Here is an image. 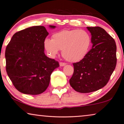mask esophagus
<instances>
[{
    "instance_id": "obj_1",
    "label": "esophagus",
    "mask_w": 124,
    "mask_h": 124,
    "mask_svg": "<svg viewBox=\"0 0 124 124\" xmlns=\"http://www.w3.org/2000/svg\"><path fill=\"white\" fill-rule=\"evenodd\" d=\"M66 63H65V62H59V65L61 66H64L66 65Z\"/></svg>"
}]
</instances>
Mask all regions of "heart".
Segmentation results:
<instances>
[{
  "label": "heart",
  "instance_id": "obj_1",
  "mask_svg": "<svg viewBox=\"0 0 124 124\" xmlns=\"http://www.w3.org/2000/svg\"><path fill=\"white\" fill-rule=\"evenodd\" d=\"M91 37L86 31L78 29L62 30L52 35V39H46L44 47L47 52L55 57L59 50L67 61L77 62L85 58L90 50Z\"/></svg>",
  "mask_w": 124,
  "mask_h": 124
}]
</instances>
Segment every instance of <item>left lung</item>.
I'll return each instance as SVG.
<instances>
[{"label": "left lung", "mask_w": 124, "mask_h": 124, "mask_svg": "<svg viewBox=\"0 0 124 124\" xmlns=\"http://www.w3.org/2000/svg\"><path fill=\"white\" fill-rule=\"evenodd\" d=\"M91 34L92 48L86 56L73 63L74 73L69 80L74 90L89 93L108 83L117 63L115 39L99 26L87 27Z\"/></svg>", "instance_id": "left-lung-1"}]
</instances>
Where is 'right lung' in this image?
<instances>
[{"label":"right lung","mask_w":124,"mask_h":124,"mask_svg":"<svg viewBox=\"0 0 124 124\" xmlns=\"http://www.w3.org/2000/svg\"><path fill=\"white\" fill-rule=\"evenodd\" d=\"M48 34L44 26H32L15 33L7 46V73L21 93H42L49 86L52 72L59 66L58 61L44 53V41Z\"/></svg>","instance_id":"obj_1"}]
</instances>
